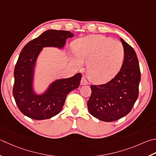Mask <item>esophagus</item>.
Wrapping results in <instances>:
<instances>
[{
	"label": "esophagus",
	"mask_w": 156,
	"mask_h": 156,
	"mask_svg": "<svg viewBox=\"0 0 156 156\" xmlns=\"http://www.w3.org/2000/svg\"><path fill=\"white\" fill-rule=\"evenodd\" d=\"M80 84H81L82 85H87V84H88V81L87 80V79H86V78L84 77V76H83V77L82 78V80H81V82H80Z\"/></svg>",
	"instance_id": "34e87169"
}]
</instances>
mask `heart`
<instances>
[{
	"instance_id": "obj_1",
	"label": "heart",
	"mask_w": 156,
	"mask_h": 156,
	"mask_svg": "<svg viewBox=\"0 0 156 156\" xmlns=\"http://www.w3.org/2000/svg\"><path fill=\"white\" fill-rule=\"evenodd\" d=\"M80 66L87 63V75L95 84L110 81L120 71L124 61L125 51L120 42L102 35H90L76 40L72 44Z\"/></svg>"
}]
</instances>
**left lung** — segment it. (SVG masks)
Here are the masks:
<instances>
[{"label": "left lung", "instance_id": "8db88e82", "mask_svg": "<svg viewBox=\"0 0 156 156\" xmlns=\"http://www.w3.org/2000/svg\"><path fill=\"white\" fill-rule=\"evenodd\" d=\"M125 51L122 66L117 75L106 84L91 85L87 102L90 114L104 122H114L131 111L139 97L141 80L138 58L133 48L121 38Z\"/></svg>", "mask_w": 156, "mask_h": 156}]
</instances>
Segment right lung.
I'll list each match as a JSON object with an SVG mask.
<instances>
[{
  "mask_svg": "<svg viewBox=\"0 0 156 156\" xmlns=\"http://www.w3.org/2000/svg\"><path fill=\"white\" fill-rule=\"evenodd\" d=\"M73 36L66 30H47L21 51L14 69L13 94L17 108L26 116L38 120L55 116L62 110L68 94L80 85L82 74L77 73L73 77L55 81L42 95H36L32 87L34 66L42 47L62 48L66 39Z\"/></svg>",
  "mask_w": 156,
  "mask_h": 156,
  "instance_id": "right-lung-1",
  "label": "right lung"
}]
</instances>
